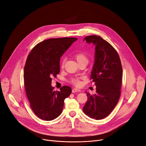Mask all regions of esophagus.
Instances as JSON below:
<instances>
[{
  "instance_id": "34e87169",
  "label": "esophagus",
  "mask_w": 146,
  "mask_h": 146,
  "mask_svg": "<svg viewBox=\"0 0 146 146\" xmlns=\"http://www.w3.org/2000/svg\"><path fill=\"white\" fill-rule=\"evenodd\" d=\"M80 92V90H79L78 88H73L72 90V92L73 93H75V92Z\"/></svg>"
}]
</instances>
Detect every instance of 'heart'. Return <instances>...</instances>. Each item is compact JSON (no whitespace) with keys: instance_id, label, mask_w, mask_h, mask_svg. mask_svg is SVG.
I'll use <instances>...</instances> for the list:
<instances>
[{"instance_id":"obj_1","label":"heart","mask_w":146,"mask_h":146,"mask_svg":"<svg viewBox=\"0 0 146 146\" xmlns=\"http://www.w3.org/2000/svg\"><path fill=\"white\" fill-rule=\"evenodd\" d=\"M74 56H75L76 60H77V61L78 62H79L82 61H88L86 55L83 52H78L77 54H76ZM64 62H65V60H64V58H62L61 61V67L64 66ZM70 82L73 85H76V86H79L80 85V81L79 79L77 78H72L70 80Z\"/></svg>"}]
</instances>
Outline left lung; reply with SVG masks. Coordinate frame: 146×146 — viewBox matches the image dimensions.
<instances>
[{
  "mask_svg": "<svg viewBox=\"0 0 146 146\" xmlns=\"http://www.w3.org/2000/svg\"><path fill=\"white\" fill-rule=\"evenodd\" d=\"M84 40L96 46L95 62L90 78L96 85V94L86 93L88 100L83 111L90 117L100 120L109 115L118 103L121 92L122 67L116 49L102 37L88 36Z\"/></svg>",
  "mask_w": 146,
  "mask_h": 146,
  "instance_id": "8db88e82",
  "label": "left lung"
}]
</instances>
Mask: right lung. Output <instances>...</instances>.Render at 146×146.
I'll use <instances>...</instances> for the list:
<instances>
[{
  "instance_id": "right-lung-1",
  "label": "right lung",
  "mask_w": 146,
  "mask_h": 146,
  "mask_svg": "<svg viewBox=\"0 0 146 146\" xmlns=\"http://www.w3.org/2000/svg\"><path fill=\"white\" fill-rule=\"evenodd\" d=\"M76 37L49 39L39 43L29 54L24 66V86L30 106L40 119L52 120L62 111L65 98L72 93V88L63 86L55 91L52 78L60 73V61Z\"/></svg>"
}]
</instances>
